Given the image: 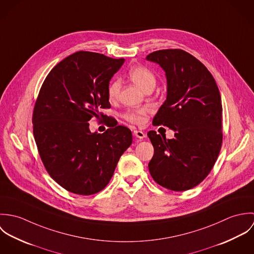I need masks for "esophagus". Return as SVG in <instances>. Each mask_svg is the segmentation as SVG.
I'll return each instance as SVG.
<instances>
[{
	"label": "esophagus",
	"instance_id": "esophagus-1",
	"mask_svg": "<svg viewBox=\"0 0 254 254\" xmlns=\"http://www.w3.org/2000/svg\"><path fill=\"white\" fill-rule=\"evenodd\" d=\"M134 136H135L136 138L140 139V140L145 138V133H144L143 131H139V130H135V131H134Z\"/></svg>",
	"mask_w": 254,
	"mask_h": 254
}]
</instances>
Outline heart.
Wrapping results in <instances>:
<instances>
[{"mask_svg": "<svg viewBox=\"0 0 254 254\" xmlns=\"http://www.w3.org/2000/svg\"><path fill=\"white\" fill-rule=\"evenodd\" d=\"M128 76L145 93L148 90L152 91L156 85V77L154 73L144 66L132 67L129 70ZM120 89H121V83L118 80H114L109 84L108 88V96L110 101H114L118 98ZM124 117L128 121L136 124H142L145 122V112L143 110L128 111L124 114Z\"/></svg>", "mask_w": 254, "mask_h": 254, "instance_id": "heart-1", "label": "heart"}]
</instances>
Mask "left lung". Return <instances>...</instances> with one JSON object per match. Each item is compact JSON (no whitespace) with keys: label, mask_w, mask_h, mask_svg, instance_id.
Segmentation results:
<instances>
[{"label":"left lung","mask_w":254,"mask_h":254,"mask_svg":"<svg viewBox=\"0 0 254 254\" xmlns=\"http://www.w3.org/2000/svg\"><path fill=\"white\" fill-rule=\"evenodd\" d=\"M146 61L165 72L167 96L152 124L175 132L173 139L149 131L154 153L148 170L158 185L175 191L190 190L211 171L222 145V103L208 69L183 50H161Z\"/></svg>","instance_id":"8db88e82"}]
</instances>
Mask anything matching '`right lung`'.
Segmentation results:
<instances>
[{
  "label": "right lung",
  "instance_id": "1",
  "mask_svg": "<svg viewBox=\"0 0 254 254\" xmlns=\"http://www.w3.org/2000/svg\"><path fill=\"white\" fill-rule=\"evenodd\" d=\"M123 64L124 59L74 53L51 70L39 92L32 119L39 154L50 176L73 193L102 190L132 144L131 130L114 125L111 117L103 134L92 133L88 122L110 108L109 81Z\"/></svg>",
  "mask_w": 254,
  "mask_h": 254
}]
</instances>
